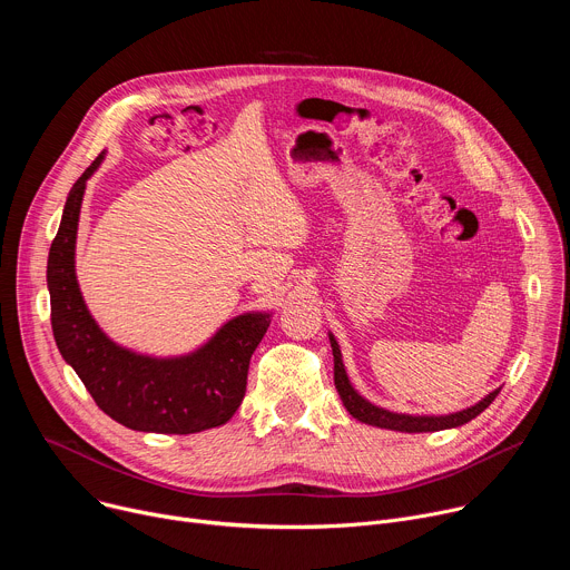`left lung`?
<instances>
[{"label":"left lung","instance_id":"obj_1","mask_svg":"<svg viewBox=\"0 0 570 570\" xmlns=\"http://www.w3.org/2000/svg\"><path fill=\"white\" fill-rule=\"evenodd\" d=\"M330 343H332V352H334V383L336 390L343 399V405L347 409V413L370 426H379V429H387V431H399V433H435V431H446V429H458L466 422H471L473 417H478L487 405H490L497 394L501 392V387H497L494 392H490L487 396H482L478 403L469 405L464 411L458 413H449V415H409V413H392L387 409H381V405L372 403L370 399H365L350 381L345 363H343V354L338 347L336 336L330 332Z\"/></svg>","mask_w":570,"mask_h":570}]
</instances>
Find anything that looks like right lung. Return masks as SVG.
<instances>
[{
	"mask_svg": "<svg viewBox=\"0 0 570 570\" xmlns=\"http://www.w3.org/2000/svg\"><path fill=\"white\" fill-rule=\"evenodd\" d=\"M104 159L106 150L73 183L49 250L47 288L58 352L99 409L126 429L189 435L223 426L246 396L250 358L271 327L273 313H240L205 345L183 356L137 354L108 338L76 279L80 205Z\"/></svg>",
	"mask_w": 570,
	"mask_h": 570,
	"instance_id": "1",
	"label": "right lung"
}]
</instances>
